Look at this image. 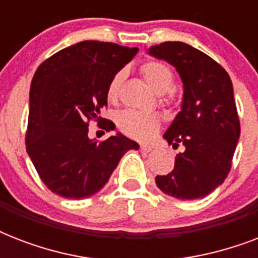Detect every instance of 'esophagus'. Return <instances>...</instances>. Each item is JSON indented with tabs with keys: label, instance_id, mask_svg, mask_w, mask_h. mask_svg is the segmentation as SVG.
Returning a JSON list of instances; mask_svg holds the SVG:
<instances>
[{
	"label": "esophagus",
	"instance_id": "esophagus-1",
	"mask_svg": "<svg viewBox=\"0 0 258 258\" xmlns=\"http://www.w3.org/2000/svg\"><path fill=\"white\" fill-rule=\"evenodd\" d=\"M141 150L143 151V153H150V151L153 150V147L149 145H141Z\"/></svg>",
	"mask_w": 258,
	"mask_h": 258
}]
</instances>
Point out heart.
Segmentation results:
<instances>
[{
    "label": "heart",
    "mask_w": 258,
    "mask_h": 258,
    "mask_svg": "<svg viewBox=\"0 0 258 258\" xmlns=\"http://www.w3.org/2000/svg\"><path fill=\"white\" fill-rule=\"evenodd\" d=\"M142 75L146 83L158 95H163L170 91L174 84V75L169 67L161 61H149L142 67ZM124 79V72H117L107 87L108 100L115 101L119 96L121 82ZM119 128L131 138L135 139H149L159 128V119L153 113L139 112L134 109H124L117 115Z\"/></svg>",
    "instance_id": "obj_1"
}]
</instances>
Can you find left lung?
<instances>
[{
  "label": "left lung",
  "instance_id": "1",
  "mask_svg": "<svg viewBox=\"0 0 258 258\" xmlns=\"http://www.w3.org/2000/svg\"><path fill=\"white\" fill-rule=\"evenodd\" d=\"M149 54L174 67L183 84L180 111L163 134L183 151L176 154L172 171L157 175L155 183L178 200L204 198L228 176L240 139L232 80L218 62L184 42L153 45Z\"/></svg>",
  "mask_w": 258,
  "mask_h": 258
}]
</instances>
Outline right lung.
Listing matches in <instances>:
<instances>
[{"mask_svg": "<svg viewBox=\"0 0 258 258\" xmlns=\"http://www.w3.org/2000/svg\"><path fill=\"white\" fill-rule=\"evenodd\" d=\"M138 48L82 41L38 67L30 84L26 151L41 180L64 198L83 200L108 182L121 157L138 150L121 133L101 143L88 138V121L100 119L111 79ZM115 130L112 121L104 124Z\"/></svg>", "mask_w": 258, "mask_h": 258, "instance_id": "1", "label": "right lung"}]
</instances>
